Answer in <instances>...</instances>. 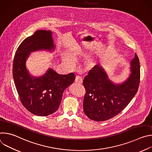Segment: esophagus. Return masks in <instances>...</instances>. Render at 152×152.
Returning <instances> with one entry per match:
<instances>
[{"label": "esophagus", "mask_w": 152, "mask_h": 152, "mask_svg": "<svg viewBox=\"0 0 152 152\" xmlns=\"http://www.w3.org/2000/svg\"><path fill=\"white\" fill-rule=\"evenodd\" d=\"M75 82L78 84H82V82H83V79L81 77L79 76H76L75 77Z\"/></svg>", "instance_id": "34e87169"}]
</instances>
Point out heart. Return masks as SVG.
Returning a JSON list of instances; mask_svg holds the SVG:
<instances>
[{
	"instance_id": "obj_1",
	"label": "heart",
	"mask_w": 152,
	"mask_h": 152,
	"mask_svg": "<svg viewBox=\"0 0 152 152\" xmlns=\"http://www.w3.org/2000/svg\"><path fill=\"white\" fill-rule=\"evenodd\" d=\"M62 60L69 65H72L75 61V57L72 53L66 52L62 55Z\"/></svg>"
}]
</instances>
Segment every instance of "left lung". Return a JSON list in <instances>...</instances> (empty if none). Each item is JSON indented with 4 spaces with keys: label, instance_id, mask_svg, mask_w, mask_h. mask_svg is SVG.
<instances>
[{
    "label": "left lung",
    "instance_id": "obj_1",
    "mask_svg": "<svg viewBox=\"0 0 152 152\" xmlns=\"http://www.w3.org/2000/svg\"><path fill=\"white\" fill-rule=\"evenodd\" d=\"M131 72L126 80L115 84L108 79L104 70L96 65L83 81L86 91L83 103L85 115L93 120L102 121L120 113L138 90L140 64L136 53L131 62Z\"/></svg>",
    "mask_w": 152,
    "mask_h": 152
}]
</instances>
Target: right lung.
I'll list each match as a JSON object with an SVG mask.
<instances>
[{
  "label": "right lung",
  "instance_id": "add662e5",
  "mask_svg": "<svg viewBox=\"0 0 152 152\" xmlns=\"http://www.w3.org/2000/svg\"><path fill=\"white\" fill-rule=\"evenodd\" d=\"M50 31L38 30L27 37L17 48L14 58L12 75L20 100L26 109L38 116H47L59 106L65 89L73 83L74 73L59 75L52 69L41 77L31 76L26 61L31 52L54 50Z\"/></svg>",
  "mask_w": 152,
  "mask_h": 152
}]
</instances>
